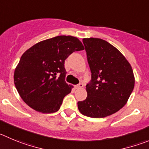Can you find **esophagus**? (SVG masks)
<instances>
[{
    "label": "esophagus",
    "instance_id": "1",
    "mask_svg": "<svg viewBox=\"0 0 149 149\" xmlns=\"http://www.w3.org/2000/svg\"><path fill=\"white\" fill-rule=\"evenodd\" d=\"M84 87V84H78V85H76V89H79V88H82V87Z\"/></svg>",
    "mask_w": 149,
    "mask_h": 149
}]
</instances>
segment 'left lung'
<instances>
[{
    "instance_id": "8db88e82",
    "label": "left lung",
    "mask_w": 149,
    "mask_h": 149,
    "mask_svg": "<svg viewBox=\"0 0 149 149\" xmlns=\"http://www.w3.org/2000/svg\"><path fill=\"white\" fill-rule=\"evenodd\" d=\"M82 41L92 80L86 86L87 98L78 102V108L87 117L105 118L127 103L134 87V73L126 57L108 42L93 37Z\"/></svg>"
}]
</instances>
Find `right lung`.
<instances>
[{
    "label": "right lung",
    "instance_id": "1",
    "mask_svg": "<svg viewBox=\"0 0 149 149\" xmlns=\"http://www.w3.org/2000/svg\"><path fill=\"white\" fill-rule=\"evenodd\" d=\"M84 49L77 37L62 35L39 42L25 51L14 73L23 101L42 113L57 112L72 90L65 81V60L74 51Z\"/></svg>",
    "mask_w": 149,
    "mask_h": 149
}]
</instances>
